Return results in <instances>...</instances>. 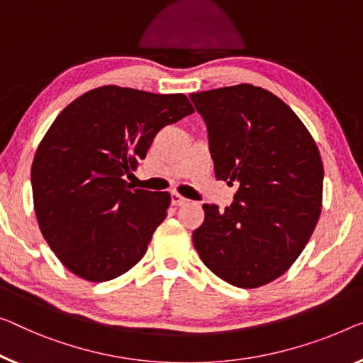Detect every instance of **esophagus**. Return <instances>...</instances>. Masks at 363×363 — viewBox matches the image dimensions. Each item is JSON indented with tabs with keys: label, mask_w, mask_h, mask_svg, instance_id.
Wrapping results in <instances>:
<instances>
[{
	"label": "esophagus",
	"mask_w": 363,
	"mask_h": 363,
	"mask_svg": "<svg viewBox=\"0 0 363 363\" xmlns=\"http://www.w3.org/2000/svg\"><path fill=\"white\" fill-rule=\"evenodd\" d=\"M186 202H187V199H184L177 192H172L171 194V203L174 205V207H181V205H184Z\"/></svg>",
	"instance_id": "esophagus-1"
}]
</instances>
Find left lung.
Returning <instances> with one entry per match:
<instances>
[{
	"label": "left lung",
	"instance_id": "obj_1",
	"mask_svg": "<svg viewBox=\"0 0 363 363\" xmlns=\"http://www.w3.org/2000/svg\"><path fill=\"white\" fill-rule=\"evenodd\" d=\"M208 130L218 181L238 186L220 212L203 203L192 241L221 280L257 289L291 267L323 207V161L311 133L282 99L252 84L192 93Z\"/></svg>",
	"mask_w": 363,
	"mask_h": 363
}]
</instances>
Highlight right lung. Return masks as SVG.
<instances>
[{
  "instance_id": "right-lung-1",
  "label": "right lung",
  "mask_w": 363,
  "mask_h": 363,
  "mask_svg": "<svg viewBox=\"0 0 363 363\" xmlns=\"http://www.w3.org/2000/svg\"><path fill=\"white\" fill-rule=\"evenodd\" d=\"M194 107L184 94L91 89L55 118L32 161L34 210L47 245L88 282L125 274L145 256L171 196L132 189L156 133Z\"/></svg>"
}]
</instances>
